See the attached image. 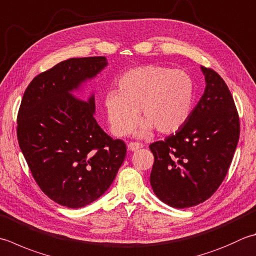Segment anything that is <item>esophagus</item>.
I'll use <instances>...</instances> for the list:
<instances>
[{
	"label": "esophagus",
	"instance_id": "34e87169",
	"mask_svg": "<svg viewBox=\"0 0 256 256\" xmlns=\"http://www.w3.org/2000/svg\"><path fill=\"white\" fill-rule=\"evenodd\" d=\"M128 146V150H131V151H136V150L143 148V144L138 142H130Z\"/></svg>",
	"mask_w": 256,
	"mask_h": 256
}]
</instances>
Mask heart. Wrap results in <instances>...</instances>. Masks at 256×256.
Here are the masks:
<instances>
[{
    "instance_id": "heart-1",
    "label": "heart",
    "mask_w": 256,
    "mask_h": 256,
    "mask_svg": "<svg viewBox=\"0 0 256 256\" xmlns=\"http://www.w3.org/2000/svg\"><path fill=\"white\" fill-rule=\"evenodd\" d=\"M118 91H110L104 108L111 131L124 136L134 128L138 110L145 118L136 134L156 131L168 134L181 128L192 113L194 83L183 70L158 65H143L130 70L120 78Z\"/></svg>"
}]
</instances>
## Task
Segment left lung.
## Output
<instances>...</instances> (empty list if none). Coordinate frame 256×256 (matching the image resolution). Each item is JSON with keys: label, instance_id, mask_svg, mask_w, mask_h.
Listing matches in <instances>:
<instances>
[{"label": "left lung", "instance_id": "obj_1", "mask_svg": "<svg viewBox=\"0 0 256 256\" xmlns=\"http://www.w3.org/2000/svg\"><path fill=\"white\" fill-rule=\"evenodd\" d=\"M201 68L206 88L188 121L164 141L150 144L153 191L176 208L203 203L216 192L240 138L238 113L226 83L214 70Z\"/></svg>", "mask_w": 256, "mask_h": 256}]
</instances>
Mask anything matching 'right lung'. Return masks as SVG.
<instances>
[{
  "label": "right lung",
  "mask_w": 256,
  "mask_h": 256,
  "mask_svg": "<svg viewBox=\"0 0 256 256\" xmlns=\"http://www.w3.org/2000/svg\"><path fill=\"white\" fill-rule=\"evenodd\" d=\"M105 56L68 58L28 84L18 113V141L42 192L60 205L82 208L110 188L126 145L100 128L94 96L70 93L106 66Z\"/></svg>",
  "instance_id": "1"
}]
</instances>
